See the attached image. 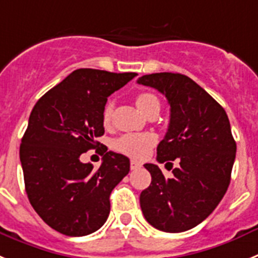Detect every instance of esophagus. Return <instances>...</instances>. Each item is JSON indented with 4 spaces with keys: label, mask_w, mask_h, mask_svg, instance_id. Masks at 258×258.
<instances>
[{
    "label": "esophagus",
    "mask_w": 258,
    "mask_h": 258,
    "mask_svg": "<svg viewBox=\"0 0 258 258\" xmlns=\"http://www.w3.org/2000/svg\"><path fill=\"white\" fill-rule=\"evenodd\" d=\"M130 167H131V170L140 169V167H142V163L138 162V161H131V163H130Z\"/></svg>",
    "instance_id": "esophagus-1"
}]
</instances>
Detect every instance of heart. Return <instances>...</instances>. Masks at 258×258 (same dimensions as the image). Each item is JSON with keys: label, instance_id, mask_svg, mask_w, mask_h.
I'll list each match as a JSON object with an SVG mask.
<instances>
[{"label": "heart", "instance_id": "b5f03b06", "mask_svg": "<svg viewBox=\"0 0 258 258\" xmlns=\"http://www.w3.org/2000/svg\"><path fill=\"white\" fill-rule=\"evenodd\" d=\"M135 104L138 109L147 116H156L160 113L161 102L152 92H142L135 97ZM114 104L107 102L102 110V123L105 127H109L113 119ZM157 138L153 134H136V135H123L113 142V148L119 153L126 154L132 158H144L152 148L156 145Z\"/></svg>", "mask_w": 258, "mask_h": 258}]
</instances>
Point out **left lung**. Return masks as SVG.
I'll use <instances>...</instances> for the list:
<instances>
[{
    "label": "left lung",
    "mask_w": 258,
    "mask_h": 258,
    "mask_svg": "<svg viewBox=\"0 0 258 258\" xmlns=\"http://www.w3.org/2000/svg\"><path fill=\"white\" fill-rule=\"evenodd\" d=\"M138 83L160 91L170 105L169 128L157 147V161L179 160L172 178L145 163L152 182L140 195V207L157 230L187 231L208 218L227 191L236 154L230 120L205 89L182 74H151Z\"/></svg>",
    "instance_id": "8db88e82"
}]
</instances>
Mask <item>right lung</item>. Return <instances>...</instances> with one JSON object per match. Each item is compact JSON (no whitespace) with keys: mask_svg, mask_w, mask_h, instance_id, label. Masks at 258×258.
<instances>
[{"mask_svg":"<svg viewBox=\"0 0 258 258\" xmlns=\"http://www.w3.org/2000/svg\"><path fill=\"white\" fill-rule=\"evenodd\" d=\"M136 75L79 69L33 106L19 151L24 185L35 212L55 231L84 236L106 222L109 197L128 174L130 160L104 145L95 170L80 156L100 145L107 97Z\"/></svg>","mask_w":258,"mask_h":258,"instance_id":"obj_1","label":"right lung"}]
</instances>
